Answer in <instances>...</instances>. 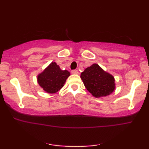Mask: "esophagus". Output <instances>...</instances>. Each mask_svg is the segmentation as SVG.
Returning <instances> with one entry per match:
<instances>
[{
	"mask_svg": "<svg viewBox=\"0 0 149 149\" xmlns=\"http://www.w3.org/2000/svg\"><path fill=\"white\" fill-rule=\"evenodd\" d=\"M71 72H72V74H79V72H78V70H72V71H71Z\"/></svg>",
	"mask_w": 149,
	"mask_h": 149,
	"instance_id": "esophagus-1",
	"label": "esophagus"
}]
</instances>
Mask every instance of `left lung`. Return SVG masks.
Segmentation results:
<instances>
[{"instance_id": "obj_1", "label": "left lung", "mask_w": 149, "mask_h": 149, "mask_svg": "<svg viewBox=\"0 0 149 149\" xmlns=\"http://www.w3.org/2000/svg\"><path fill=\"white\" fill-rule=\"evenodd\" d=\"M85 87L95 97L107 96L115 89V78L97 64L85 68L81 74Z\"/></svg>"}]
</instances>
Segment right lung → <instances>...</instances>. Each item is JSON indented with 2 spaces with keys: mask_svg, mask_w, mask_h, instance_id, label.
I'll return each mask as SVG.
<instances>
[{
  "mask_svg": "<svg viewBox=\"0 0 149 149\" xmlns=\"http://www.w3.org/2000/svg\"><path fill=\"white\" fill-rule=\"evenodd\" d=\"M68 70H61L55 62H52L41 73L38 74V85L47 93H55L60 91L70 76Z\"/></svg>",
  "mask_w": 149,
  "mask_h": 149,
  "instance_id": "obj_1",
  "label": "right lung"
}]
</instances>
